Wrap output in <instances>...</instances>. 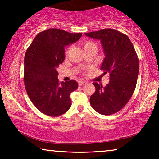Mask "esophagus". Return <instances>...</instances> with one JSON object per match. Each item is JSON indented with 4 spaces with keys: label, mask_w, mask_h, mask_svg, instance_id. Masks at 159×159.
<instances>
[{
    "label": "esophagus",
    "mask_w": 159,
    "mask_h": 159,
    "mask_svg": "<svg viewBox=\"0 0 159 159\" xmlns=\"http://www.w3.org/2000/svg\"><path fill=\"white\" fill-rule=\"evenodd\" d=\"M78 83H79L80 86H82V85H84V84H85L87 82L85 81H84V80H80V81H79V82H78Z\"/></svg>",
    "instance_id": "1"
}]
</instances>
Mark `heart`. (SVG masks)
<instances>
[{"label": "heart", "instance_id": "1", "mask_svg": "<svg viewBox=\"0 0 159 159\" xmlns=\"http://www.w3.org/2000/svg\"><path fill=\"white\" fill-rule=\"evenodd\" d=\"M93 46H96V45H95L93 42H91V41H86V42L84 43V50L88 49V48H89L93 47ZM69 51V48H68L66 50V52H65L66 55L68 54Z\"/></svg>", "mask_w": 159, "mask_h": 159}]
</instances>
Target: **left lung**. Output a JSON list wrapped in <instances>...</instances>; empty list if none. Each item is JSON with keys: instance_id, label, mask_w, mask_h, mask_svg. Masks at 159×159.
Returning <instances> with one entry per match:
<instances>
[{"instance_id": "1", "label": "left lung", "mask_w": 159, "mask_h": 159, "mask_svg": "<svg viewBox=\"0 0 159 159\" xmlns=\"http://www.w3.org/2000/svg\"><path fill=\"white\" fill-rule=\"evenodd\" d=\"M101 40L105 58L101 69L109 73L106 87L93 82L95 92L90 96L93 109L103 115H111L125 107L135 90L139 72V60L129 38L114 29H102L84 33Z\"/></svg>"}]
</instances>
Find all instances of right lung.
Segmentation results:
<instances>
[{
  "instance_id": "right-lung-1",
  "label": "right lung",
  "mask_w": 159,
  "mask_h": 159,
  "mask_svg": "<svg viewBox=\"0 0 159 159\" xmlns=\"http://www.w3.org/2000/svg\"><path fill=\"white\" fill-rule=\"evenodd\" d=\"M81 32L48 29L37 34L26 51L24 82L34 106L49 116L64 114L71 105L70 94L78 88L75 80L60 82L57 69L65 58L64 46L74 43Z\"/></svg>"
}]
</instances>
